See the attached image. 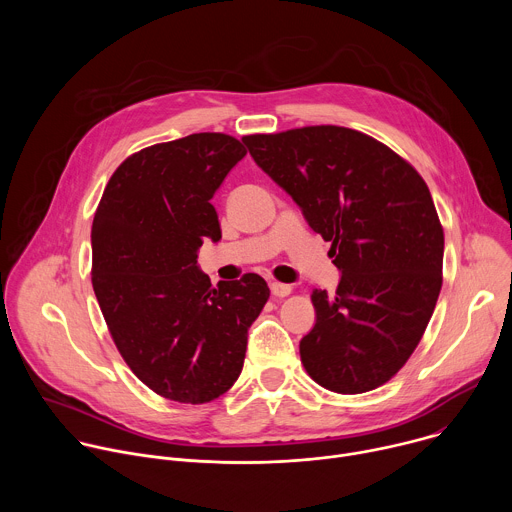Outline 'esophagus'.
Here are the masks:
<instances>
[{
    "instance_id": "1",
    "label": "esophagus",
    "mask_w": 512,
    "mask_h": 512,
    "mask_svg": "<svg viewBox=\"0 0 512 512\" xmlns=\"http://www.w3.org/2000/svg\"><path fill=\"white\" fill-rule=\"evenodd\" d=\"M269 289H271V294H273L275 298H285V296L291 294V285L279 283V281H271V283H269Z\"/></svg>"
}]
</instances>
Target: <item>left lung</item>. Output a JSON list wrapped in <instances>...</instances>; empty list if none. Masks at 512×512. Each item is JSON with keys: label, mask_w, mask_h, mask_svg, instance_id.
I'll list each match as a JSON object with an SVG mask.
<instances>
[{"label": "left lung", "mask_w": 512, "mask_h": 512, "mask_svg": "<svg viewBox=\"0 0 512 512\" xmlns=\"http://www.w3.org/2000/svg\"><path fill=\"white\" fill-rule=\"evenodd\" d=\"M255 164L332 243L334 296L314 289L300 340L308 375L334 393L387 383L419 344L442 289L444 229L423 178L381 141L338 125L247 135Z\"/></svg>", "instance_id": "obj_1"}]
</instances>
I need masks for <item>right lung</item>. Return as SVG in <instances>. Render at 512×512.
<instances>
[{
  "label": "right lung",
  "mask_w": 512,
  "mask_h": 512,
  "mask_svg": "<svg viewBox=\"0 0 512 512\" xmlns=\"http://www.w3.org/2000/svg\"><path fill=\"white\" fill-rule=\"evenodd\" d=\"M247 156L225 133H192L129 156L93 218V289L135 377L178 403H208L239 379L269 287L257 273L210 285L196 259L221 241L214 192Z\"/></svg>",
  "instance_id": "1"
}]
</instances>
